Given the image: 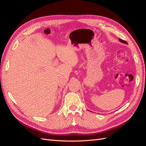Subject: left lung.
Instances as JSON below:
<instances>
[{
	"label": "left lung",
	"instance_id": "obj_1",
	"mask_svg": "<svg viewBox=\"0 0 146 146\" xmlns=\"http://www.w3.org/2000/svg\"><path fill=\"white\" fill-rule=\"evenodd\" d=\"M119 40L121 42H123V43H125V44H127V42L125 41H124V40H122V39H119Z\"/></svg>",
	"mask_w": 146,
	"mask_h": 146
}]
</instances>
